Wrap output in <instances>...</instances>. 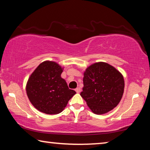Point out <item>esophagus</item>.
Masks as SVG:
<instances>
[{"label":"esophagus","mask_w":150,"mask_h":150,"mask_svg":"<svg viewBox=\"0 0 150 150\" xmlns=\"http://www.w3.org/2000/svg\"><path fill=\"white\" fill-rule=\"evenodd\" d=\"M75 91L77 92V93H79L81 92V88L79 87H77L75 88Z\"/></svg>","instance_id":"34e87169"}]
</instances>
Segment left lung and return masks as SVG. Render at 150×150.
I'll list each match as a JSON object with an SVG mask.
<instances>
[{"label": "left lung", "mask_w": 150, "mask_h": 150, "mask_svg": "<svg viewBox=\"0 0 150 150\" xmlns=\"http://www.w3.org/2000/svg\"><path fill=\"white\" fill-rule=\"evenodd\" d=\"M122 73L105 62L95 63L85 69L81 96L96 115H103L117 106L122 97Z\"/></svg>", "instance_id": "left-lung-1"}]
</instances>
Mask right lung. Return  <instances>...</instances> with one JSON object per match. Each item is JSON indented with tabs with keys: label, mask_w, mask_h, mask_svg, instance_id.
Wrapping results in <instances>:
<instances>
[{
	"label": "right lung",
	"mask_w": 150,
	"mask_h": 150,
	"mask_svg": "<svg viewBox=\"0 0 150 150\" xmlns=\"http://www.w3.org/2000/svg\"><path fill=\"white\" fill-rule=\"evenodd\" d=\"M63 70L57 63L47 60L40 63L30 75L26 94L37 110L47 115H57L76 93L61 77Z\"/></svg>",
	"instance_id": "right-lung-1"
}]
</instances>
